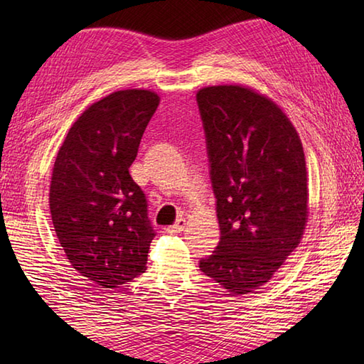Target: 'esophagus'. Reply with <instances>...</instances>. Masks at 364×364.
I'll return each mask as SVG.
<instances>
[{
    "instance_id": "esophagus-1",
    "label": "esophagus",
    "mask_w": 364,
    "mask_h": 364,
    "mask_svg": "<svg viewBox=\"0 0 364 364\" xmlns=\"http://www.w3.org/2000/svg\"><path fill=\"white\" fill-rule=\"evenodd\" d=\"M184 227H186V220L178 219L172 227H167L166 231H167V233H181V231L184 230Z\"/></svg>"
}]
</instances>
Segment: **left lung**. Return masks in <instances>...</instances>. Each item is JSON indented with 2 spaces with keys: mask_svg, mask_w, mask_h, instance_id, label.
Returning a JSON list of instances; mask_svg holds the SVG:
<instances>
[{
  "mask_svg": "<svg viewBox=\"0 0 364 364\" xmlns=\"http://www.w3.org/2000/svg\"><path fill=\"white\" fill-rule=\"evenodd\" d=\"M220 241L200 270L231 294L267 283L308 219L304 146L272 100L244 86L197 92Z\"/></svg>",
  "mask_w": 364,
  "mask_h": 364,
  "instance_id": "obj_1",
  "label": "left lung"
}]
</instances>
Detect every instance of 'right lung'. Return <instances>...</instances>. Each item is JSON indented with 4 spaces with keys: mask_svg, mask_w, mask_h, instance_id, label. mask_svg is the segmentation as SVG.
Wrapping results in <instances>:
<instances>
[{
    "mask_svg": "<svg viewBox=\"0 0 364 364\" xmlns=\"http://www.w3.org/2000/svg\"><path fill=\"white\" fill-rule=\"evenodd\" d=\"M158 105L142 89L105 97L68 129L54 162V231L73 269L102 288H119L146 269L154 230L129 167Z\"/></svg>",
    "mask_w": 364,
    "mask_h": 364,
    "instance_id": "add662e5",
    "label": "right lung"
}]
</instances>
